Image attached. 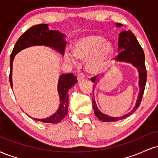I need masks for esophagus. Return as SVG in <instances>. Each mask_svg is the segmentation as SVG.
<instances>
[{"label": "esophagus", "instance_id": "1", "mask_svg": "<svg viewBox=\"0 0 158 158\" xmlns=\"http://www.w3.org/2000/svg\"><path fill=\"white\" fill-rule=\"evenodd\" d=\"M77 79L79 81H81L85 79V75L83 73H79L77 76Z\"/></svg>", "mask_w": 158, "mask_h": 158}]
</instances>
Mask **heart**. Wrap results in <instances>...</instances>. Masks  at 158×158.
I'll return each mask as SVG.
<instances>
[{
    "label": "heart",
    "instance_id": "1",
    "mask_svg": "<svg viewBox=\"0 0 158 158\" xmlns=\"http://www.w3.org/2000/svg\"><path fill=\"white\" fill-rule=\"evenodd\" d=\"M73 54L80 60H86V68L90 73L102 72L108 64L114 53V45L108 40L98 35H87L78 39L73 45ZM64 59L68 64L77 61L70 52H65Z\"/></svg>",
    "mask_w": 158,
    "mask_h": 158
}]
</instances>
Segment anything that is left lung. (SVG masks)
Segmentation results:
<instances>
[{
	"label": "left lung",
	"mask_w": 158,
	"mask_h": 158,
	"mask_svg": "<svg viewBox=\"0 0 158 158\" xmlns=\"http://www.w3.org/2000/svg\"><path fill=\"white\" fill-rule=\"evenodd\" d=\"M116 27H121L123 24L117 23ZM118 51L119 54L115 58L116 61L119 62H126L131 64L135 68L137 69L139 73V94L137 101H136L135 106L131 111L121 116V117H110L102 113L99 108H97L94 98L92 99L93 103V108L94 114L99 120L102 122H115V121L120 120L124 118L129 117L132 114L135 113V110L138 108L140 105V102L142 100L143 94L144 93L145 86H146V77H147V72H146V65H145V55L143 48L139 45L138 41L136 39L135 35L132 33L131 30H123L119 34L118 39ZM102 77H104L102 75ZM100 77H92L91 81L94 83V88H95L98 81L99 80Z\"/></svg>",
	"instance_id": "1"
}]
</instances>
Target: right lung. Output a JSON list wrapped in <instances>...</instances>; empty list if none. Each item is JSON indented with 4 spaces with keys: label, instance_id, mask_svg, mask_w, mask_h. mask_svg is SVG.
<instances>
[{
    "label": "right lung",
    "instance_id": "right-lung-1",
    "mask_svg": "<svg viewBox=\"0 0 158 158\" xmlns=\"http://www.w3.org/2000/svg\"><path fill=\"white\" fill-rule=\"evenodd\" d=\"M65 35L58 30H50L48 24H39L32 27L27 30L17 41L10 56V82L11 88L12 85V62L14 58L20 51L32 46H45L53 49L64 56L67 41L64 39ZM77 79L73 73L62 74L58 81V93L59 95V108L50 117L44 119L32 118L44 123H59L66 117L68 110V90L76 85Z\"/></svg>",
    "mask_w": 158,
    "mask_h": 158
}]
</instances>
